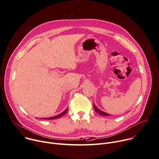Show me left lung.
<instances>
[{"mask_svg": "<svg viewBox=\"0 0 159 159\" xmlns=\"http://www.w3.org/2000/svg\"><path fill=\"white\" fill-rule=\"evenodd\" d=\"M93 107H94V110L96 111V112L97 113L101 115H103V116H110V114H108V113H106V112H104V111H103L102 110H99L94 104L93 105Z\"/></svg>", "mask_w": 159, "mask_h": 159, "instance_id": "1", "label": "left lung"}]
</instances>
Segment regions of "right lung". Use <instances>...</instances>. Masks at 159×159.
Returning a JSON list of instances; mask_svg holds the SVG:
<instances>
[{
    "mask_svg": "<svg viewBox=\"0 0 159 159\" xmlns=\"http://www.w3.org/2000/svg\"><path fill=\"white\" fill-rule=\"evenodd\" d=\"M67 110H68V108L63 111V112H62V113H61L60 114H59V115H56V116H54V117H49V118H44V119H48V120H51V119H57V118H59V117H62L63 115H64L66 113V111H67ZM40 119H41V118H40ZM43 119V118H42Z\"/></svg>",
    "mask_w": 159,
    "mask_h": 159,
    "instance_id": "add662e5",
    "label": "right lung"
}]
</instances>
